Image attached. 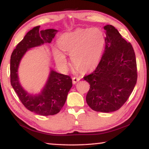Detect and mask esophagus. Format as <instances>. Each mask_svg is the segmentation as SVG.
<instances>
[{"instance_id": "obj_1", "label": "esophagus", "mask_w": 149, "mask_h": 149, "mask_svg": "<svg viewBox=\"0 0 149 149\" xmlns=\"http://www.w3.org/2000/svg\"><path fill=\"white\" fill-rule=\"evenodd\" d=\"M80 79H81L80 77H73V78H72V82H73V84H77V82L79 81Z\"/></svg>"}]
</instances>
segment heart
Masks as SVG:
<instances>
[{
    "label": "heart",
    "instance_id": "b5f03b06",
    "mask_svg": "<svg viewBox=\"0 0 149 149\" xmlns=\"http://www.w3.org/2000/svg\"><path fill=\"white\" fill-rule=\"evenodd\" d=\"M105 41L104 33L101 29L91 27L79 28L65 33L59 37L57 43L65 54L71 56L75 67L84 72H89L99 64L104 49ZM62 52L56 48L53 49L55 61L62 68L65 69L68 60Z\"/></svg>",
    "mask_w": 149,
    "mask_h": 149
}]
</instances>
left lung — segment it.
<instances>
[{
	"mask_svg": "<svg viewBox=\"0 0 149 149\" xmlns=\"http://www.w3.org/2000/svg\"><path fill=\"white\" fill-rule=\"evenodd\" d=\"M106 30L105 49L92 74L84 77L90 84L86 101L92 110L116 111L127 101L137 83V63L130 42L122 38L112 25Z\"/></svg>",
	"mask_w": 149,
	"mask_h": 149,
	"instance_id": "left-lung-1",
	"label": "left lung"
}]
</instances>
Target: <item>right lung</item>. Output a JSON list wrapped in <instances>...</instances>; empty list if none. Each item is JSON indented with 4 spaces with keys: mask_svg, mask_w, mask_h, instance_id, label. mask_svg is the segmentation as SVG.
I'll list each match as a JSON object with an SVG mask.
<instances>
[{
    "mask_svg": "<svg viewBox=\"0 0 149 149\" xmlns=\"http://www.w3.org/2000/svg\"><path fill=\"white\" fill-rule=\"evenodd\" d=\"M37 26L30 30L17 45L10 58L11 85L20 101L27 109L41 116L54 115L64 105L67 96L72 87L70 76L61 74L50 68V74L43 89L39 94H31L20 84L18 74L19 63L27 50L42 45L50 43L58 32L54 29L39 30Z\"/></svg>",
    "mask_w": 149,
    "mask_h": 149,
    "instance_id": "obj_1",
    "label": "right lung"
}]
</instances>
